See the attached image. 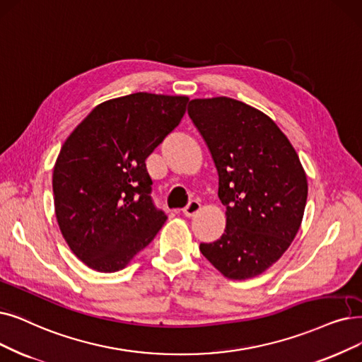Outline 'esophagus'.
<instances>
[{
    "mask_svg": "<svg viewBox=\"0 0 362 362\" xmlns=\"http://www.w3.org/2000/svg\"><path fill=\"white\" fill-rule=\"evenodd\" d=\"M200 208H202V205L199 204L197 200H190L189 205H187V206L182 209V214H184L185 216H194V215L200 211Z\"/></svg>",
    "mask_w": 362,
    "mask_h": 362,
    "instance_id": "esophagus-1",
    "label": "esophagus"
}]
</instances>
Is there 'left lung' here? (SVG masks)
I'll list each match as a JSON object with an SVG mask.
<instances>
[{
  "label": "left lung",
  "instance_id": "obj_1",
  "mask_svg": "<svg viewBox=\"0 0 362 362\" xmlns=\"http://www.w3.org/2000/svg\"><path fill=\"white\" fill-rule=\"evenodd\" d=\"M189 115L214 158L227 216L223 236L199 250L228 279L258 276L297 235L306 172L291 142L257 108L218 96L190 100Z\"/></svg>",
  "mask_w": 362,
  "mask_h": 362
}]
</instances>
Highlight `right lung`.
Segmentation results:
<instances>
[{
  "instance_id": "right-lung-1",
  "label": "right lung",
  "mask_w": 362,
  "mask_h": 362,
  "mask_svg": "<svg viewBox=\"0 0 362 362\" xmlns=\"http://www.w3.org/2000/svg\"><path fill=\"white\" fill-rule=\"evenodd\" d=\"M187 103L147 92L110 99L64 142L53 169L56 220L88 267L124 269L165 224L146 158L180 124Z\"/></svg>"
}]
</instances>
